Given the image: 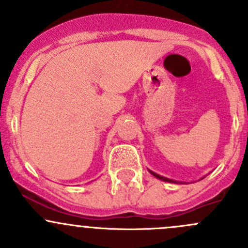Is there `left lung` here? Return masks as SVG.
<instances>
[{
  "instance_id": "8db88e82",
  "label": "left lung",
  "mask_w": 248,
  "mask_h": 248,
  "mask_svg": "<svg viewBox=\"0 0 248 248\" xmlns=\"http://www.w3.org/2000/svg\"><path fill=\"white\" fill-rule=\"evenodd\" d=\"M150 173H152L153 175H154V177H156L157 179H160V180H163V181H167V183H175L177 184L178 181H175V180H172V179H168V178H165V177H162V175H159V174H156V173H154L153 172V170H149Z\"/></svg>"
}]
</instances>
